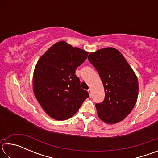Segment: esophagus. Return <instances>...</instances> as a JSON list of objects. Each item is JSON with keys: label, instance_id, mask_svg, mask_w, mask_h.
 Instances as JSON below:
<instances>
[{"label": "esophagus", "instance_id": "34e87169", "mask_svg": "<svg viewBox=\"0 0 158 158\" xmlns=\"http://www.w3.org/2000/svg\"><path fill=\"white\" fill-rule=\"evenodd\" d=\"M88 92H89V95H90V97H91V96H92V94H91V89H89V90H88Z\"/></svg>", "mask_w": 158, "mask_h": 158}]
</instances>
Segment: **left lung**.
<instances>
[{"instance_id": "left-lung-1", "label": "left lung", "mask_w": 158, "mask_h": 158, "mask_svg": "<svg viewBox=\"0 0 158 158\" xmlns=\"http://www.w3.org/2000/svg\"><path fill=\"white\" fill-rule=\"evenodd\" d=\"M88 59L97 69L105 88V99L95 104L99 118L110 124L123 121L137 100L139 84L135 73L121 53L114 48L90 53Z\"/></svg>"}]
</instances>
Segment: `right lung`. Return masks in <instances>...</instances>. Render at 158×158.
Returning a JSON list of instances; mask_svg holds the SVG:
<instances>
[{
  "mask_svg": "<svg viewBox=\"0 0 158 158\" xmlns=\"http://www.w3.org/2000/svg\"><path fill=\"white\" fill-rule=\"evenodd\" d=\"M89 53L64 41L51 47L37 61L33 74L35 96L52 118L64 121L73 116L85 99L75 74Z\"/></svg>",
  "mask_w": 158,
  "mask_h": 158,
  "instance_id": "1",
  "label": "right lung"
}]
</instances>
